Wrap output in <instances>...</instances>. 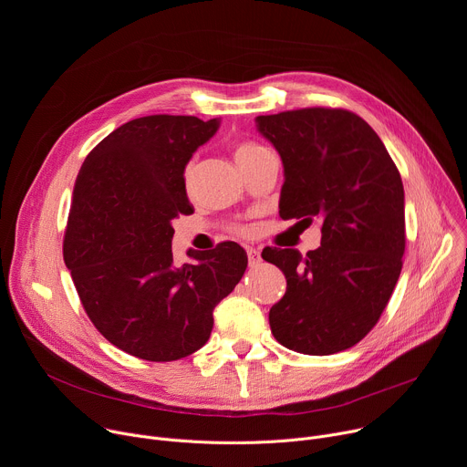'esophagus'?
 Segmentation results:
<instances>
[{
    "label": "esophagus",
    "instance_id": "34e87169",
    "mask_svg": "<svg viewBox=\"0 0 467 467\" xmlns=\"http://www.w3.org/2000/svg\"><path fill=\"white\" fill-rule=\"evenodd\" d=\"M246 256H248V265L250 267H256L262 262V256H260V250L258 248H248L246 250Z\"/></svg>",
    "mask_w": 467,
    "mask_h": 467
}]
</instances>
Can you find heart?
Returning a JSON list of instances; mask_svg holds the SVG:
<instances>
[{"label": "heart", "mask_w": 467, "mask_h": 467, "mask_svg": "<svg viewBox=\"0 0 467 467\" xmlns=\"http://www.w3.org/2000/svg\"><path fill=\"white\" fill-rule=\"evenodd\" d=\"M262 150H265V148H262L260 143H254V141H241V143H237L235 146V151H234V157H235V161H241V159H244V157H248V155H254V153H258V151H262ZM191 173H192V170H191V166L185 170V182L189 183L191 182Z\"/></svg>", "instance_id": "heart-1"}]
</instances>
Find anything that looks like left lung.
<instances>
[{"mask_svg": "<svg viewBox=\"0 0 467 467\" xmlns=\"http://www.w3.org/2000/svg\"><path fill=\"white\" fill-rule=\"evenodd\" d=\"M256 127L282 159L280 217L321 224V246L305 258L264 250L288 284L269 310L271 333L299 353L344 351L372 331L400 276L402 177L374 129L349 110L258 116Z\"/></svg>", "mask_w": 467, "mask_h": 467, "instance_id": "1", "label": "left lung"}]
</instances>
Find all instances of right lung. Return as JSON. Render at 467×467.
Returning a JSON list of instances; mask_svg holds the SVG:
<instances>
[{
	"label": "right lung",
	"instance_id": "right-lung-1",
	"mask_svg": "<svg viewBox=\"0 0 467 467\" xmlns=\"http://www.w3.org/2000/svg\"><path fill=\"white\" fill-rule=\"evenodd\" d=\"M219 119L146 116L106 136L77 177L63 260L97 331L116 348L166 363L200 349L213 310L241 280L246 253L224 241L173 265L171 221L192 213L185 166Z\"/></svg>",
	"mask_w": 467,
	"mask_h": 467
}]
</instances>
